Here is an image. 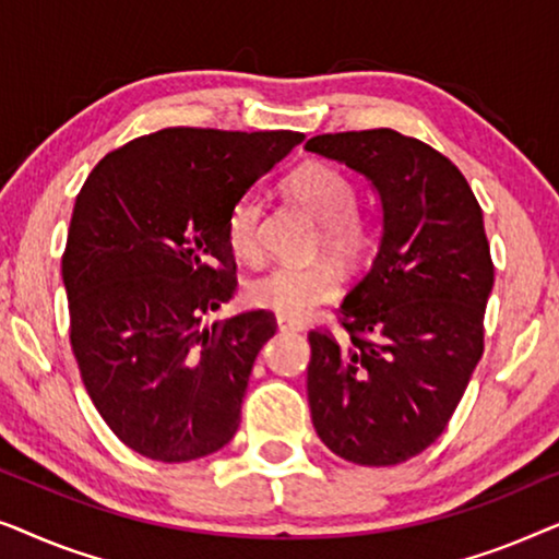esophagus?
I'll return each instance as SVG.
<instances>
[{"mask_svg":"<svg viewBox=\"0 0 559 559\" xmlns=\"http://www.w3.org/2000/svg\"><path fill=\"white\" fill-rule=\"evenodd\" d=\"M277 328H280V331L282 333H297V331H300V323H297V320H289V318H277Z\"/></svg>","mask_w":559,"mask_h":559,"instance_id":"esophagus-1","label":"esophagus"}]
</instances>
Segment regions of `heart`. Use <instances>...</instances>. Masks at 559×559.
Segmentation results:
<instances>
[{
    "label": "heart",
    "mask_w": 559,
    "mask_h": 559,
    "mask_svg": "<svg viewBox=\"0 0 559 559\" xmlns=\"http://www.w3.org/2000/svg\"><path fill=\"white\" fill-rule=\"evenodd\" d=\"M287 188L320 221V247L341 264L356 266L369 249V226L356 213V186L346 173L328 163H305L289 173ZM264 198L249 190L236 198L226 221L228 247L243 262L262 259ZM338 293V277L325 262L280 264L249 287L257 308L300 320Z\"/></svg>",
    "instance_id": "1"
}]
</instances>
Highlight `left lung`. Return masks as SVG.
I'll use <instances>...</instances> for the list:
<instances>
[{
    "mask_svg": "<svg viewBox=\"0 0 559 559\" xmlns=\"http://www.w3.org/2000/svg\"><path fill=\"white\" fill-rule=\"evenodd\" d=\"M305 150L366 175L384 211L379 254L338 310L346 335L308 333L312 425L350 463H404L440 438L484 356V213L445 155L394 129L318 134Z\"/></svg>",
    "mask_w": 559,
    "mask_h": 559,
    "instance_id": "8db88e82",
    "label": "left lung"
}]
</instances>
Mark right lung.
I'll return each mask as SVG.
<instances>
[{"mask_svg": "<svg viewBox=\"0 0 559 559\" xmlns=\"http://www.w3.org/2000/svg\"><path fill=\"white\" fill-rule=\"evenodd\" d=\"M302 136L167 127L83 182L63 251L71 348L98 415L134 453L198 461L239 430L277 323L266 310L201 320L236 289L231 205Z\"/></svg>", "mask_w": 559, "mask_h": 559, "instance_id": "right-lung-1", "label": "right lung"}]
</instances>
